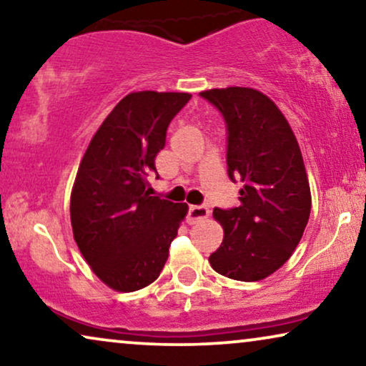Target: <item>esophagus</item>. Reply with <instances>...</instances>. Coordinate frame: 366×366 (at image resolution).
<instances>
[{
  "label": "esophagus",
  "mask_w": 366,
  "mask_h": 366,
  "mask_svg": "<svg viewBox=\"0 0 366 366\" xmlns=\"http://www.w3.org/2000/svg\"><path fill=\"white\" fill-rule=\"evenodd\" d=\"M209 217V209L207 207H202V204H193V207H189L188 209V223L189 224H194V223H199L203 222V219H207Z\"/></svg>",
  "instance_id": "34e87169"
}]
</instances>
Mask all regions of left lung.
I'll return each instance as SVG.
<instances>
[{
	"mask_svg": "<svg viewBox=\"0 0 366 366\" xmlns=\"http://www.w3.org/2000/svg\"><path fill=\"white\" fill-rule=\"evenodd\" d=\"M228 127V174L243 183L239 207L214 208L223 242L209 254L214 272L259 282L282 268L307 228L312 193L302 149L273 99L254 88L228 86L199 93Z\"/></svg>",
	"mask_w": 366,
	"mask_h": 366,
	"instance_id": "1",
	"label": "left lung"
}]
</instances>
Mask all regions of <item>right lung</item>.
Here are the masks:
<instances>
[{
    "mask_svg": "<svg viewBox=\"0 0 366 366\" xmlns=\"http://www.w3.org/2000/svg\"><path fill=\"white\" fill-rule=\"evenodd\" d=\"M189 98L173 92L127 94L79 163L69 199L73 237L92 272L114 292H137L159 277L188 213L187 203L149 197L147 187L168 124Z\"/></svg>",
    "mask_w": 366,
    "mask_h": 366,
    "instance_id": "right-lung-1",
    "label": "right lung"
}]
</instances>
